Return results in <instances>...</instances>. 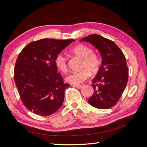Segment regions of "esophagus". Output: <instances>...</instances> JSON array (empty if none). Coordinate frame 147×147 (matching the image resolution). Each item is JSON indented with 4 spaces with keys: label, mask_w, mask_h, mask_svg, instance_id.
Masks as SVG:
<instances>
[{
    "label": "esophagus",
    "mask_w": 147,
    "mask_h": 147,
    "mask_svg": "<svg viewBox=\"0 0 147 147\" xmlns=\"http://www.w3.org/2000/svg\"><path fill=\"white\" fill-rule=\"evenodd\" d=\"M73 86H74V87H75V88H78V89H80V88H82V86H83L82 85V84H74Z\"/></svg>",
    "instance_id": "1"
}]
</instances>
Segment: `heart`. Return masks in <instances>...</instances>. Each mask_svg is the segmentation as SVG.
I'll return each instance as SVG.
<instances>
[{
	"label": "heart",
	"instance_id": "1",
	"mask_svg": "<svg viewBox=\"0 0 147 147\" xmlns=\"http://www.w3.org/2000/svg\"><path fill=\"white\" fill-rule=\"evenodd\" d=\"M70 52L83 59L82 68L79 72H72L69 74L65 78V81L70 83L78 84L90 77L91 73L96 74L98 72L101 62L98 56L92 53V49L83 44H79L71 49ZM56 67L62 72H65L67 69L65 57L61 54L57 55L55 59Z\"/></svg>",
	"mask_w": 147,
	"mask_h": 147
}]
</instances>
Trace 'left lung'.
Here are the masks:
<instances>
[{
    "mask_svg": "<svg viewBox=\"0 0 147 147\" xmlns=\"http://www.w3.org/2000/svg\"><path fill=\"white\" fill-rule=\"evenodd\" d=\"M91 43L100 53L102 63L92 80L94 93L88 99L91 106L108 109L116 104L127 83L128 68L126 60L119 48L113 41L97 34L81 39Z\"/></svg>",
    "mask_w": 147,
    "mask_h": 147,
    "instance_id": "1",
    "label": "left lung"
}]
</instances>
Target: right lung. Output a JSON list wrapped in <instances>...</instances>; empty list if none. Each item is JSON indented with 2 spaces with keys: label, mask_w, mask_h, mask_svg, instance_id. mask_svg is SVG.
Listing matches in <instances>:
<instances>
[{
  "label": "right lung",
  "mask_w": 147,
  "mask_h": 147,
  "mask_svg": "<svg viewBox=\"0 0 147 147\" xmlns=\"http://www.w3.org/2000/svg\"><path fill=\"white\" fill-rule=\"evenodd\" d=\"M75 40L45 38L29 43L19 54L15 67L14 79L21 101L30 112L49 116L62 106L64 83L57 72L55 59Z\"/></svg>",
  "instance_id": "obj_1"
}]
</instances>
